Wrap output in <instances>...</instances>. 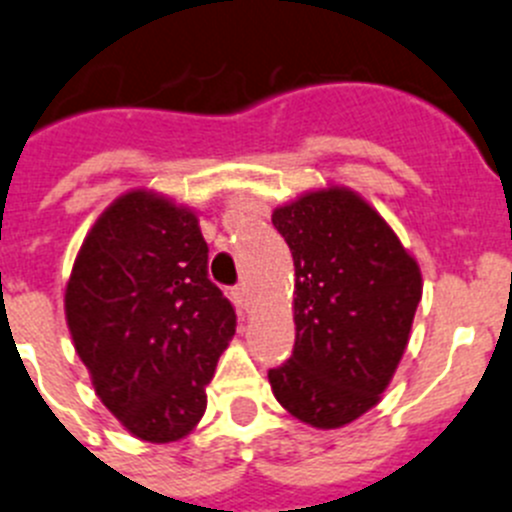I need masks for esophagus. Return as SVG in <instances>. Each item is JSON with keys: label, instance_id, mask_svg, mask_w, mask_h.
I'll list each match as a JSON object with an SVG mask.
<instances>
[{"label": "esophagus", "instance_id": "obj_1", "mask_svg": "<svg viewBox=\"0 0 512 512\" xmlns=\"http://www.w3.org/2000/svg\"><path fill=\"white\" fill-rule=\"evenodd\" d=\"M232 298L242 310H247V305H250V290H247V285H237V288H232Z\"/></svg>", "mask_w": 512, "mask_h": 512}]
</instances>
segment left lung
Masks as SVG:
<instances>
[{
	"instance_id": "8db88e82",
	"label": "left lung",
	"mask_w": 512,
	"mask_h": 512,
	"mask_svg": "<svg viewBox=\"0 0 512 512\" xmlns=\"http://www.w3.org/2000/svg\"><path fill=\"white\" fill-rule=\"evenodd\" d=\"M293 252L295 348L267 371L300 422L338 429L376 407L409 343L422 272L386 219L346 186L272 212Z\"/></svg>"
}]
</instances>
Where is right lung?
Wrapping results in <instances>:
<instances>
[{"label": "right lung", "instance_id": "add662e5", "mask_svg": "<svg viewBox=\"0 0 512 512\" xmlns=\"http://www.w3.org/2000/svg\"><path fill=\"white\" fill-rule=\"evenodd\" d=\"M197 214L133 189L95 219L68 288L65 318L95 394L138 439L186 437L234 336L232 303L207 275Z\"/></svg>", "mask_w": 512, "mask_h": 512}]
</instances>
